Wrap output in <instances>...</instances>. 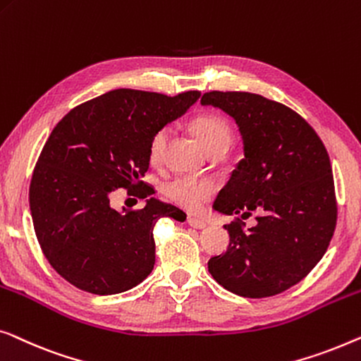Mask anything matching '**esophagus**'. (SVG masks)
Instances as JSON below:
<instances>
[{
	"label": "esophagus",
	"mask_w": 361,
	"mask_h": 361,
	"mask_svg": "<svg viewBox=\"0 0 361 361\" xmlns=\"http://www.w3.org/2000/svg\"><path fill=\"white\" fill-rule=\"evenodd\" d=\"M186 222H188V226L192 227V229H204V227L207 226L206 221H202V219H200V217H195V216H188Z\"/></svg>",
	"instance_id": "esophagus-1"
}]
</instances>
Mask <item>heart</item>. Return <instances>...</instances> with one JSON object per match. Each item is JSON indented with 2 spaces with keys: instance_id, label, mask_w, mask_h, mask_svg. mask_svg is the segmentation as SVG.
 <instances>
[{
  "instance_id": "1",
  "label": "heart",
  "mask_w": 361,
  "mask_h": 361,
  "mask_svg": "<svg viewBox=\"0 0 361 361\" xmlns=\"http://www.w3.org/2000/svg\"><path fill=\"white\" fill-rule=\"evenodd\" d=\"M191 129L204 147L207 154L224 152L232 140V129L224 118L217 114H202L192 121ZM170 130L161 128L152 135L149 144V159L152 164H160L164 159ZM165 196L183 209L200 211L206 201L216 192V185L211 180L192 178V176H175L164 186Z\"/></svg>"
}]
</instances>
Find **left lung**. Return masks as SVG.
I'll list each match as a JSON object with an SVG mask.
<instances>
[{
	"mask_svg": "<svg viewBox=\"0 0 361 361\" xmlns=\"http://www.w3.org/2000/svg\"><path fill=\"white\" fill-rule=\"evenodd\" d=\"M202 106L233 118L243 140V159L222 188L214 209L246 219L224 226L229 247L207 268L227 291L268 298L286 291L317 265L337 222L332 166L311 126L288 106L245 91H209Z\"/></svg>",
	"mask_w": 361,
	"mask_h": 361,
	"instance_id": "left-lung-1",
	"label": "left lung"
}]
</instances>
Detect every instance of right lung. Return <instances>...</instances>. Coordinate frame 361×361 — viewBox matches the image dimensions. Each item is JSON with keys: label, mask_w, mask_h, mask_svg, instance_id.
<instances>
[{"label": "right lung", "mask_w": 361, "mask_h": 361, "mask_svg": "<svg viewBox=\"0 0 361 361\" xmlns=\"http://www.w3.org/2000/svg\"><path fill=\"white\" fill-rule=\"evenodd\" d=\"M200 96L113 90L73 108L54 128L34 169L29 206L45 258L73 286L108 296L154 270L155 222L165 216L183 222L186 214L155 197L142 209L119 212L109 195L145 186L152 135Z\"/></svg>", "instance_id": "obj_1"}]
</instances>
